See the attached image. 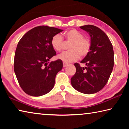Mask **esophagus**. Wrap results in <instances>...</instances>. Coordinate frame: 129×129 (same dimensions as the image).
Wrapping results in <instances>:
<instances>
[{"label": "esophagus", "instance_id": "1", "mask_svg": "<svg viewBox=\"0 0 129 129\" xmlns=\"http://www.w3.org/2000/svg\"><path fill=\"white\" fill-rule=\"evenodd\" d=\"M67 65H68V64H67V63H65V62H63V67H66Z\"/></svg>", "mask_w": 129, "mask_h": 129}]
</instances>
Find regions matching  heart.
Segmentation results:
<instances>
[{"mask_svg": "<svg viewBox=\"0 0 129 129\" xmlns=\"http://www.w3.org/2000/svg\"><path fill=\"white\" fill-rule=\"evenodd\" d=\"M65 38L68 43L70 51L65 52L58 56V58L64 62H71L77 60L81 57H85L89 53L91 47L90 40L84 38L82 33L77 30L72 29L68 30L65 34ZM51 45L55 51L60 52L64 49V41L62 37L57 34L52 38Z\"/></svg>", "mask_w": 129, "mask_h": 129, "instance_id": "heart-1", "label": "heart"}]
</instances>
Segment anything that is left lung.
<instances>
[{
  "mask_svg": "<svg viewBox=\"0 0 129 129\" xmlns=\"http://www.w3.org/2000/svg\"><path fill=\"white\" fill-rule=\"evenodd\" d=\"M90 37L91 47L89 53L81 63H75L76 72L71 78V84L76 90L87 94L98 92L108 82L114 64V51L112 43L103 30L96 26L80 27Z\"/></svg>",
  "mask_w": 129,
  "mask_h": 129,
  "instance_id": "8db88e82",
  "label": "left lung"
}]
</instances>
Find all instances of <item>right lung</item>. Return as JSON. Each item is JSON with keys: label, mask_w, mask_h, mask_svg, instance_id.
I'll return each mask as SVG.
<instances>
[{"label": "right lung", "mask_w": 129, "mask_h": 129, "mask_svg": "<svg viewBox=\"0 0 129 129\" xmlns=\"http://www.w3.org/2000/svg\"><path fill=\"white\" fill-rule=\"evenodd\" d=\"M63 30L41 25L27 32L17 44L14 58V71L21 89L27 94L39 97L51 91L56 76L62 69L58 59L49 62L56 54L51 40Z\"/></svg>", "instance_id": "1"}]
</instances>
